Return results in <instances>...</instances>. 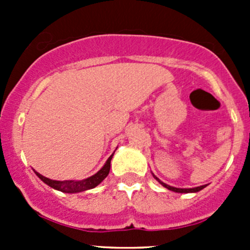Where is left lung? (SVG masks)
Instances as JSON below:
<instances>
[{
  "label": "left lung",
  "mask_w": 250,
  "mask_h": 250,
  "mask_svg": "<svg viewBox=\"0 0 250 250\" xmlns=\"http://www.w3.org/2000/svg\"><path fill=\"white\" fill-rule=\"evenodd\" d=\"M153 178H155L156 180H157L158 183L161 184V185H162V186H165V188H168V190H170V191H174V192H180V193L198 192V191H201V190H202V188H206V186H207V185H202V186H198V188H173V186H169V185H167V184L162 183V181H161L160 179L157 178V176H155V175H153Z\"/></svg>",
  "instance_id": "1"
}]
</instances>
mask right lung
<instances>
[{"instance_id": "add662e5", "label": "right lung", "mask_w": 250, "mask_h": 250, "mask_svg": "<svg viewBox=\"0 0 250 250\" xmlns=\"http://www.w3.org/2000/svg\"><path fill=\"white\" fill-rule=\"evenodd\" d=\"M113 153L107 158L106 163L104 165V167L99 170L98 173H95L94 175L89 176L87 179H83V180H64V181H59V180H52V179H48L46 176L41 175L40 173H36V175L43 181L44 184H47L48 186H50L52 188H55L58 191H62V192L65 193H77V192H82V191L85 190H90V188H94L95 186L99 185L107 175H109L110 172V163H111V158H112Z\"/></svg>"}]
</instances>
